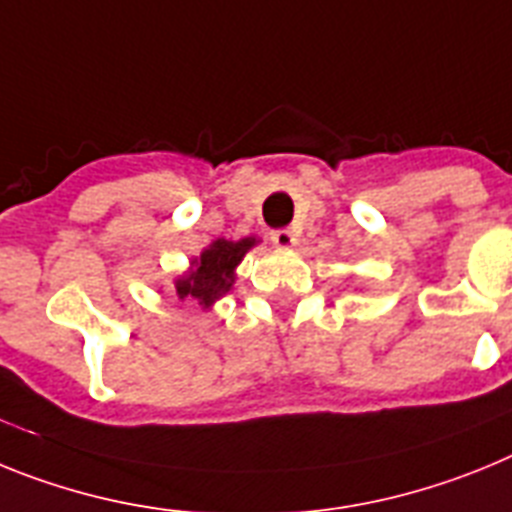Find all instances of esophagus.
Wrapping results in <instances>:
<instances>
[{"instance_id": "34e87169", "label": "esophagus", "mask_w": 512, "mask_h": 512, "mask_svg": "<svg viewBox=\"0 0 512 512\" xmlns=\"http://www.w3.org/2000/svg\"><path fill=\"white\" fill-rule=\"evenodd\" d=\"M270 239H273V244L278 247V250H291L293 244H296V231H293V229H275L273 234H270Z\"/></svg>"}]
</instances>
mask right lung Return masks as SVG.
Instances as JSON below:
<instances>
[{
	"label": "right lung",
	"instance_id": "add662e5",
	"mask_svg": "<svg viewBox=\"0 0 512 512\" xmlns=\"http://www.w3.org/2000/svg\"><path fill=\"white\" fill-rule=\"evenodd\" d=\"M257 244L255 237H244L239 242H229V239H216L201 252V257H195L190 262V270L180 275L175 281L177 299L198 301L203 309H211L221 296L231 291L234 278H237V265L242 257Z\"/></svg>",
	"mask_w": 512,
	"mask_h": 512
}]
</instances>
